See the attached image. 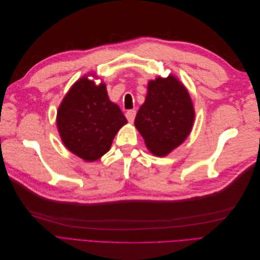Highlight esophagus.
Masks as SVG:
<instances>
[{"instance_id":"34e87169","label":"esophagus","mask_w":260,"mask_h":260,"mask_svg":"<svg viewBox=\"0 0 260 260\" xmlns=\"http://www.w3.org/2000/svg\"><path fill=\"white\" fill-rule=\"evenodd\" d=\"M136 114H137V112L135 111V109H130V111H128L127 113H125V117H127V119H128L129 122L135 121Z\"/></svg>"}]
</instances>
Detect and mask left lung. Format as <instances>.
<instances>
[{
	"instance_id": "8db88e82",
	"label": "left lung",
	"mask_w": 260,
	"mask_h": 260,
	"mask_svg": "<svg viewBox=\"0 0 260 260\" xmlns=\"http://www.w3.org/2000/svg\"><path fill=\"white\" fill-rule=\"evenodd\" d=\"M193 121L191 98L174 76L149 81L145 103L135 120L149 151L157 156L167 155L186 139Z\"/></svg>"
}]
</instances>
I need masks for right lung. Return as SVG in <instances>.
<instances>
[{"label": "right lung", "instance_id": "add662e5", "mask_svg": "<svg viewBox=\"0 0 260 260\" xmlns=\"http://www.w3.org/2000/svg\"><path fill=\"white\" fill-rule=\"evenodd\" d=\"M124 123V115L108 99L105 84L86 77L78 80L58 108L57 127L66 147L82 159L93 161L107 153Z\"/></svg>", "mask_w": 260, "mask_h": 260}]
</instances>
